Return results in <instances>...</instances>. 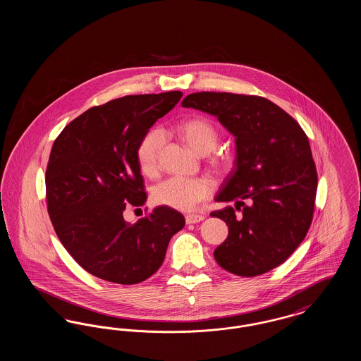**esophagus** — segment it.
Wrapping results in <instances>:
<instances>
[{
    "instance_id": "1",
    "label": "esophagus",
    "mask_w": 361,
    "mask_h": 361,
    "mask_svg": "<svg viewBox=\"0 0 361 361\" xmlns=\"http://www.w3.org/2000/svg\"><path fill=\"white\" fill-rule=\"evenodd\" d=\"M202 221H204L203 215H199V214H188V215H185V222L188 224H199Z\"/></svg>"
}]
</instances>
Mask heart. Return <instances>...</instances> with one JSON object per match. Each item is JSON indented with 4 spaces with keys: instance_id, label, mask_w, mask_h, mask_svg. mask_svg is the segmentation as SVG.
Here are the masks:
<instances>
[{
    "instance_id": "b5f03b06",
    "label": "heart",
    "mask_w": 361,
    "mask_h": 361,
    "mask_svg": "<svg viewBox=\"0 0 361 361\" xmlns=\"http://www.w3.org/2000/svg\"><path fill=\"white\" fill-rule=\"evenodd\" d=\"M180 139L199 155L209 154L219 142L218 128L207 119L195 118L183 121L176 127ZM165 146V133L159 128L147 131L137 147L139 169L146 176L158 172L159 157ZM209 166L218 173L228 172L234 165L230 152H215L208 158ZM212 195V184L203 177L183 178L172 177L155 185L153 200L159 206L171 207L178 211H192L199 203Z\"/></svg>"
}]
</instances>
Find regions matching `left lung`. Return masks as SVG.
Masks as SVG:
<instances>
[{
	"label": "left lung",
	"mask_w": 361,
	"mask_h": 361,
	"mask_svg": "<svg viewBox=\"0 0 361 361\" xmlns=\"http://www.w3.org/2000/svg\"><path fill=\"white\" fill-rule=\"evenodd\" d=\"M181 106L216 116L235 137L234 169L211 212L228 226L214 257L230 274L253 277L283 264L305 240L314 214L318 177L309 137L276 104L235 93L197 92Z\"/></svg>",
	"instance_id": "obj_1"
}]
</instances>
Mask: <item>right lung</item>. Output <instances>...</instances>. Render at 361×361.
<instances>
[{"mask_svg":"<svg viewBox=\"0 0 361 361\" xmlns=\"http://www.w3.org/2000/svg\"><path fill=\"white\" fill-rule=\"evenodd\" d=\"M181 97L172 90L92 106L55 139L46 171L49 215L65 249L90 275L124 286L149 279L185 226L178 211L165 206L137 224L123 218L126 207L147 199L137 145Z\"/></svg>","mask_w":361,"mask_h":361,"instance_id":"add662e5","label":"right lung"}]
</instances>
